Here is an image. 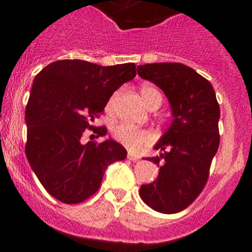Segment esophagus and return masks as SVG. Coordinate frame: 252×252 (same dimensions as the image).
<instances>
[{"mask_svg":"<svg viewBox=\"0 0 252 252\" xmlns=\"http://www.w3.org/2000/svg\"><path fill=\"white\" fill-rule=\"evenodd\" d=\"M127 159L131 160V161H136V160H139L140 158L137 157V155H135V154L128 153V154H127Z\"/></svg>","mask_w":252,"mask_h":252,"instance_id":"1","label":"esophagus"}]
</instances>
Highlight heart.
Here are the masks:
<instances>
[{"label": "heart", "instance_id": "b5f03b06", "mask_svg": "<svg viewBox=\"0 0 252 252\" xmlns=\"http://www.w3.org/2000/svg\"><path fill=\"white\" fill-rule=\"evenodd\" d=\"M158 94H160L159 91L157 88H154L153 86H150V84H144L141 87L142 101H144L146 106ZM112 102L113 98L110 101V104H112ZM112 135L116 141H119L120 144H122V145L132 151L139 150L142 145H145V144L150 141V133L148 131L132 127V126H128V125L125 124L116 125L115 127L112 128Z\"/></svg>", "mask_w": 252, "mask_h": 252}]
</instances>
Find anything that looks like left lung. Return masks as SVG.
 <instances>
[{
  "label": "left lung",
  "instance_id": "1",
  "mask_svg": "<svg viewBox=\"0 0 252 252\" xmlns=\"http://www.w3.org/2000/svg\"><path fill=\"white\" fill-rule=\"evenodd\" d=\"M137 74L153 82L170 104L171 121L149 158L159 166L153 183L140 188V197L161 213L183 211L199 195L220 145V106L212 84L194 69L180 63L137 66Z\"/></svg>",
  "mask_w": 252,
  "mask_h": 252
}]
</instances>
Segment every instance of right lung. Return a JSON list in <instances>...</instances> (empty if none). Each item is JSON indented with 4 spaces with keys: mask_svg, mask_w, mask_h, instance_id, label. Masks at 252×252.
Instances as JSON below:
<instances>
[{
    "mask_svg": "<svg viewBox=\"0 0 252 252\" xmlns=\"http://www.w3.org/2000/svg\"><path fill=\"white\" fill-rule=\"evenodd\" d=\"M136 75L133 63L102 66L84 60H58L34 78L25 111L26 157L50 195L66 204L86 201L101 186L107 166L127 157L121 144L106 139L82 144L86 128L116 90Z\"/></svg>",
    "mask_w": 252,
    "mask_h": 252,
    "instance_id": "add662e5",
    "label": "right lung"
}]
</instances>
